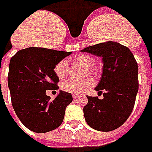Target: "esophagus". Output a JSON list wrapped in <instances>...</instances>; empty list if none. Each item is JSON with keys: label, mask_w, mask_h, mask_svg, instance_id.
Segmentation results:
<instances>
[{"label": "esophagus", "mask_w": 152, "mask_h": 152, "mask_svg": "<svg viewBox=\"0 0 152 152\" xmlns=\"http://www.w3.org/2000/svg\"><path fill=\"white\" fill-rule=\"evenodd\" d=\"M78 97H79V96H78V95H75V94H74V95H73V98H74V100L78 99Z\"/></svg>", "instance_id": "esophagus-1"}]
</instances>
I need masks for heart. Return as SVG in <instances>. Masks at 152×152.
Returning a JSON list of instances; mask_svg holds the SVG:
<instances>
[{"label": "heart", "mask_w": 152, "mask_h": 152, "mask_svg": "<svg viewBox=\"0 0 152 152\" xmlns=\"http://www.w3.org/2000/svg\"><path fill=\"white\" fill-rule=\"evenodd\" d=\"M74 61L77 64H81L85 68H87L88 73L92 74L95 72V68H94L95 61L91 56L86 55V54H79L74 57ZM69 64L65 60H61L59 62H57L54 67V72L60 80H64L67 78L69 75ZM93 85H94L93 79L88 78L83 81L71 80V81L67 82L62 85V89L64 91H67L72 94L79 95L88 91Z\"/></svg>", "instance_id": "1"}]
</instances>
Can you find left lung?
Returning a JSON list of instances; mask_svg holds the SVG:
<instances>
[{
	"label": "left lung",
	"instance_id": "left-lung-1",
	"mask_svg": "<svg viewBox=\"0 0 152 152\" xmlns=\"http://www.w3.org/2000/svg\"><path fill=\"white\" fill-rule=\"evenodd\" d=\"M102 57L103 71L96 91L103 99L88 96L83 107L86 122L97 131L122 125L132 113L138 91V67L131 50L115 42H105L82 50Z\"/></svg>",
	"mask_w": 152,
	"mask_h": 152
}]
</instances>
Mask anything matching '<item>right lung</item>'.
<instances>
[{
	"instance_id": "obj_1",
	"label": "right lung",
	"mask_w": 152,
	"mask_h": 152,
	"mask_svg": "<svg viewBox=\"0 0 152 152\" xmlns=\"http://www.w3.org/2000/svg\"><path fill=\"white\" fill-rule=\"evenodd\" d=\"M70 54L28 47L19 50L10 59L8 87L12 106L23 124L33 132H50L64 120L65 108L73 101L71 93L61 91L51 101L46 91L59 88L54 67Z\"/></svg>"
}]
</instances>
